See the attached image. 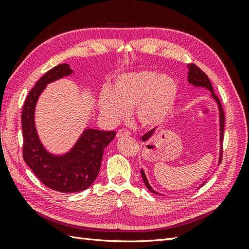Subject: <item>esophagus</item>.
Masks as SVG:
<instances>
[{
    "mask_svg": "<svg viewBox=\"0 0 249 249\" xmlns=\"http://www.w3.org/2000/svg\"><path fill=\"white\" fill-rule=\"evenodd\" d=\"M129 135H130V133L128 129L122 128V129H119L118 134H116V137H118V138H123V137H128Z\"/></svg>",
    "mask_w": 249,
    "mask_h": 249,
    "instance_id": "1",
    "label": "esophagus"
}]
</instances>
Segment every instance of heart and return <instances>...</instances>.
I'll return each mask as SVG.
<instances>
[{
    "label": "heart",
    "instance_id": "heart-1",
    "mask_svg": "<svg viewBox=\"0 0 249 249\" xmlns=\"http://www.w3.org/2000/svg\"><path fill=\"white\" fill-rule=\"evenodd\" d=\"M178 86L172 78L150 71L126 72L113 86L100 94L99 109L116 122L133 109L135 119L144 127H154L165 121L176 104Z\"/></svg>",
    "mask_w": 249,
    "mask_h": 249
}]
</instances>
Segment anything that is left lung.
<instances>
[{
	"mask_svg": "<svg viewBox=\"0 0 249 249\" xmlns=\"http://www.w3.org/2000/svg\"><path fill=\"white\" fill-rule=\"evenodd\" d=\"M187 67L189 70V71H188V81H189V83H192L193 86H195V87H203L205 89H208L209 91L212 93L213 98L218 104L219 118H220V120H219L220 121V143H221V150H220V156H219V162H220L221 160H223V140H224V129H225V113H224V110H223V108H221V105H220L218 97L216 96L215 93H214L212 83H211L209 77L206 76V73L203 71H201L197 65L194 64V63H190V64H188ZM153 133H154V129H151L150 131H147V133L145 135H143V137H142V140L145 141L147 139H150L151 136L153 135ZM141 177H142V179H143L146 188L151 190L153 194H157V192H155V190L151 187V185L149 184V182H147V178L145 177L143 170H141ZM203 184H201V186H202Z\"/></svg>",
	"mask_w": 249,
	"mask_h": 249,
	"instance_id": "1",
	"label": "left lung"
}]
</instances>
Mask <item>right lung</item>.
I'll return each mask as SVG.
<instances>
[{"label":"right lung","instance_id":"1","mask_svg":"<svg viewBox=\"0 0 249 249\" xmlns=\"http://www.w3.org/2000/svg\"><path fill=\"white\" fill-rule=\"evenodd\" d=\"M71 72L68 64H60L47 71L30 91L21 114L24 161L45 186L65 194L91 186L99 173L104 149L115 137L114 131L86 129L75 146L61 156L50 154L40 143L34 123L37 99L47 84Z\"/></svg>","mask_w":249,"mask_h":249}]
</instances>
